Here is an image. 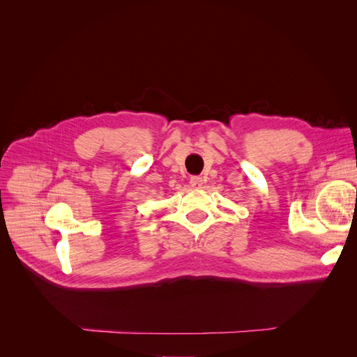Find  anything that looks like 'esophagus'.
Returning <instances> with one entry per match:
<instances>
[{
    "label": "esophagus",
    "instance_id": "obj_1",
    "mask_svg": "<svg viewBox=\"0 0 357 357\" xmlns=\"http://www.w3.org/2000/svg\"><path fill=\"white\" fill-rule=\"evenodd\" d=\"M202 183H204L202 177H198V176H195V177H190V185H192V188H195V189H201Z\"/></svg>",
    "mask_w": 357,
    "mask_h": 357
}]
</instances>
